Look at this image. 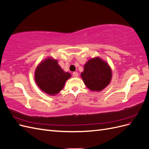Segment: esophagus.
<instances>
[{
  "mask_svg": "<svg viewBox=\"0 0 149 149\" xmlns=\"http://www.w3.org/2000/svg\"><path fill=\"white\" fill-rule=\"evenodd\" d=\"M73 76L74 78H77L78 76V73L77 72H73Z\"/></svg>",
  "mask_w": 149,
  "mask_h": 149,
  "instance_id": "obj_1",
  "label": "esophagus"
}]
</instances>
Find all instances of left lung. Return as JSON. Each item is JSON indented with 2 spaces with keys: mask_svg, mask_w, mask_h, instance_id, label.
Returning <instances> with one entry per match:
<instances>
[{
  "mask_svg": "<svg viewBox=\"0 0 149 149\" xmlns=\"http://www.w3.org/2000/svg\"><path fill=\"white\" fill-rule=\"evenodd\" d=\"M81 76L88 89L100 92L109 84L112 70L106 61L97 56L86 63Z\"/></svg>",
  "mask_w": 149,
  "mask_h": 149,
  "instance_id": "1",
  "label": "left lung"
}]
</instances>
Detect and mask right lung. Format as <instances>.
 I'll list each match as a JSON object with an SVG mask.
<instances>
[{
    "label": "right lung",
    "instance_id": "right-lung-1",
    "mask_svg": "<svg viewBox=\"0 0 149 149\" xmlns=\"http://www.w3.org/2000/svg\"><path fill=\"white\" fill-rule=\"evenodd\" d=\"M71 74L62 70L57 60L48 57L41 61L35 71V81L43 92L55 96L63 88Z\"/></svg>",
    "mask_w": 149,
    "mask_h": 149
}]
</instances>
